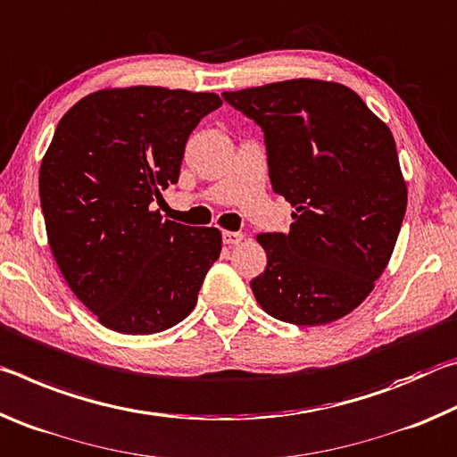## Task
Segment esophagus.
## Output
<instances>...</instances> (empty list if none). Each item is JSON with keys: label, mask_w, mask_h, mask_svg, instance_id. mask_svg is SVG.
Wrapping results in <instances>:
<instances>
[{"label": "esophagus", "mask_w": 457, "mask_h": 457, "mask_svg": "<svg viewBox=\"0 0 457 457\" xmlns=\"http://www.w3.org/2000/svg\"><path fill=\"white\" fill-rule=\"evenodd\" d=\"M221 239H223V244H228V245H236V244H239L244 239V234L242 231H223L221 234Z\"/></svg>", "instance_id": "1"}]
</instances>
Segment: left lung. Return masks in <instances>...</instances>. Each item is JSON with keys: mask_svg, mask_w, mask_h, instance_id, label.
Here are the masks:
<instances>
[{"mask_svg": "<svg viewBox=\"0 0 457 457\" xmlns=\"http://www.w3.org/2000/svg\"><path fill=\"white\" fill-rule=\"evenodd\" d=\"M264 133L272 189L296 212L290 231L258 236L268 264L250 282L274 319L319 327L373 290L407 207L395 141L357 92L284 80L223 92Z\"/></svg>", "mask_w": 457, "mask_h": 457, "instance_id": "1", "label": "left lung"}]
</instances>
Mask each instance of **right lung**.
I'll list each match as a JSON object with an SVG mask.
<instances>
[{
    "instance_id": "1",
    "label": "right lung",
    "mask_w": 457,
    "mask_h": 457,
    "mask_svg": "<svg viewBox=\"0 0 457 457\" xmlns=\"http://www.w3.org/2000/svg\"><path fill=\"white\" fill-rule=\"evenodd\" d=\"M220 106L210 92L114 88L58 122L40 167L46 231L62 276L106 328L154 335L195 308L220 229L163 220L153 204L179 179L193 129Z\"/></svg>"
}]
</instances>
